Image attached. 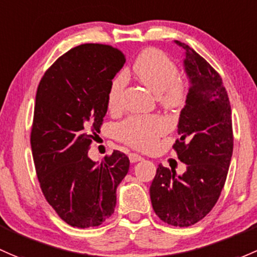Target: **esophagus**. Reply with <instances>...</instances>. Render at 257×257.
Segmentation results:
<instances>
[{
  "label": "esophagus",
  "instance_id": "obj_1",
  "mask_svg": "<svg viewBox=\"0 0 257 257\" xmlns=\"http://www.w3.org/2000/svg\"><path fill=\"white\" fill-rule=\"evenodd\" d=\"M143 156L139 155V154H136V153H132L129 154V160H131V163H137V161H142L143 160Z\"/></svg>",
  "mask_w": 257,
  "mask_h": 257
}]
</instances>
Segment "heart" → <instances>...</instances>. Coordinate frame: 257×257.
Instances as JSON below:
<instances>
[{"instance_id": "obj_1", "label": "heart", "mask_w": 257, "mask_h": 257, "mask_svg": "<svg viewBox=\"0 0 257 257\" xmlns=\"http://www.w3.org/2000/svg\"><path fill=\"white\" fill-rule=\"evenodd\" d=\"M133 72L140 83L158 96L159 102L167 109L182 106L185 86L177 79V67L163 51L147 49L139 54L133 64ZM125 87V76L118 75L110 82L108 106L115 108ZM167 123L159 115H134L126 118L118 126L121 140L140 149H149L156 139L166 133Z\"/></svg>"}]
</instances>
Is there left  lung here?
Listing matches in <instances>:
<instances>
[{
    "mask_svg": "<svg viewBox=\"0 0 257 257\" xmlns=\"http://www.w3.org/2000/svg\"><path fill=\"white\" fill-rule=\"evenodd\" d=\"M185 50L183 67L190 83L186 106L178 118L181 138L174 145L186 171L159 165L150 186L154 212L174 226L203 219L219 198L233 155L231 108L217 71L192 48Z\"/></svg>",
    "mask_w": 257,
    "mask_h": 257,
    "instance_id": "left-lung-1",
    "label": "left lung"
}]
</instances>
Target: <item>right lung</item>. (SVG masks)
Instances as JSON below:
<instances>
[{
	"label": "right lung",
	"mask_w": 257,
	"mask_h": 257,
	"mask_svg": "<svg viewBox=\"0 0 257 257\" xmlns=\"http://www.w3.org/2000/svg\"><path fill=\"white\" fill-rule=\"evenodd\" d=\"M125 59L103 44L72 48L45 72L37 90L31 145L40 188L71 226H98L114 212L129 159L114 150L101 164L88 156L108 109V91Z\"/></svg>",
	"instance_id": "add662e5"
}]
</instances>
